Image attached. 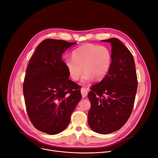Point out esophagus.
I'll return each instance as SVG.
<instances>
[{
    "mask_svg": "<svg viewBox=\"0 0 158 158\" xmlns=\"http://www.w3.org/2000/svg\"><path fill=\"white\" fill-rule=\"evenodd\" d=\"M81 95L82 96V98L86 97L88 95V89L86 88H84V87L82 88L81 90Z\"/></svg>",
    "mask_w": 158,
    "mask_h": 158,
    "instance_id": "esophagus-1",
    "label": "esophagus"
}]
</instances>
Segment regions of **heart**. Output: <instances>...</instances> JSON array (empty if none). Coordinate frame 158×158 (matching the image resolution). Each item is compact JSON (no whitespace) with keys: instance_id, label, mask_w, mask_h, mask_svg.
Instances as JSON below:
<instances>
[{"instance_id":"1","label":"heart","mask_w":158,"mask_h":158,"mask_svg":"<svg viewBox=\"0 0 158 158\" xmlns=\"http://www.w3.org/2000/svg\"><path fill=\"white\" fill-rule=\"evenodd\" d=\"M72 58L64 59V64L70 77L77 81L85 71L81 81L86 82L94 79L101 81L106 76L111 67V54L110 50L104 46L86 44L75 50L72 53Z\"/></svg>"}]
</instances>
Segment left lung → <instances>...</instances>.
<instances>
[{"label":"left lung","instance_id":"obj_1","mask_svg":"<svg viewBox=\"0 0 158 158\" xmlns=\"http://www.w3.org/2000/svg\"><path fill=\"white\" fill-rule=\"evenodd\" d=\"M102 41L111 44V64L107 76L90 88L88 122L93 131L106 135L120 129L129 119L138 81L135 60L129 49L116 38Z\"/></svg>","mask_w":158,"mask_h":158}]
</instances>
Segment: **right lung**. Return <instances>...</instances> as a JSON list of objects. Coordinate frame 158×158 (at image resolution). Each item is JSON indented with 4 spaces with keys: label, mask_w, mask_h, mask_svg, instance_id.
Returning a JSON list of instances; mask_svg holds the SVG:
<instances>
[{
    "label": "right lung",
    "mask_w": 158,
    "mask_h": 158,
    "mask_svg": "<svg viewBox=\"0 0 158 158\" xmlns=\"http://www.w3.org/2000/svg\"><path fill=\"white\" fill-rule=\"evenodd\" d=\"M76 43L46 39L38 45L26 72L23 92L31 123L49 135L63 131L82 98L79 86L70 81L63 53Z\"/></svg>",
    "instance_id": "add662e5"
}]
</instances>
